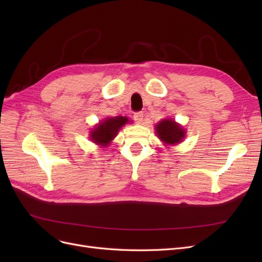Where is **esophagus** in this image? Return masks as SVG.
<instances>
[{"mask_svg": "<svg viewBox=\"0 0 262 262\" xmlns=\"http://www.w3.org/2000/svg\"><path fill=\"white\" fill-rule=\"evenodd\" d=\"M143 117H144L143 113H136V114H134V116H133L134 120H136L137 123H141L142 121H143Z\"/></svg>", "mask_w": 262, "mask_h": 262, "instance_id": "obj_1", "label": "esophagus"}]
</instances>
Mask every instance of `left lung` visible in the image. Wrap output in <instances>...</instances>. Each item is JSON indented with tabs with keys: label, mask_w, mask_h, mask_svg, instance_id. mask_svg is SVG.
<instances>
[{
	"label": "left lung",
	"mask_w": 262,
	"mask_h": 262,
	"mask_svg": "<svg viewBox=\"0 0 262 262\" xmlns=\"http://www.w3.org/2000/svg\"><path fill=\"white\" fill-rule=\"evenodd\" d=\"M155 131L158 139H161L166 145L178 144L186 137L184 128L172 119H163L156 124Z\"/></svg>",
	"instance_id": "1"
}]
</instances>
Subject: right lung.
<instances>
[{"label": "right lung", "instance_id": "add662e5", "mask_svg": "<svg viewBox=\"0 0 262 262\" xmlns=\"http://www.w3.org/2000/svg\"><path fill=\"white\" fill-rule=\"evenodd\" d=\"M128 122L129 119L122 116L107 118L104 121L99 122V124H97L91 131V140L94 143L99 144L101 146H107L117 136V133L121 129V126Z\"/></svg>", "mask_w": 262, "mask_h": 262}]
</instances>
